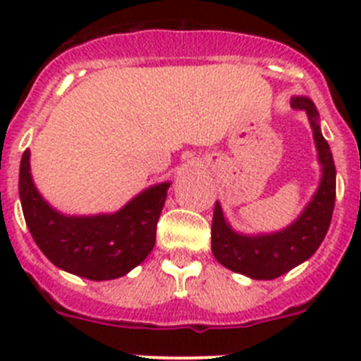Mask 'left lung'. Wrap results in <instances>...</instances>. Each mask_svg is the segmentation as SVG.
<instances>
[{
	"instance_id": "8db88e82",
	"label": "left lung",
	"mask_w": 361,
	"mask_h": 361,
	"mask_svg": "<svg viewBox=\"0 0 361 361\" xmlns=\"http://www.w3.org/2000/svg\"><path fill=\"white\" fill-rule=\"evenodd\" d=\"M293 108L305 110L317 142L322 180L302 215L282 231L266 235H240L226 222L220 204H215L212 224V251L228 269L255 280H273L305 262L320 247L329 229L336 199V168L333 153L318 124V110L311 99L293 97Z\"/></svg>"
}]
</instances>
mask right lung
<instances>
[{
	"label": "right lung",
	"instance_id": "add662e5",
	"mask_svg": "<svg viewBox=\"0 0 361 361\" xmlns=\"http://www.w3.org/2000/svg\"><path fill=\"white\" fill-rule=\"evenodd\" d=\"M168 188L170 183L148 188L111 215L66 216L34 186L28 149L19 166V199L37 247L59 269L97 282L124 276L148 257Z\"/></svg>",
	"mask_w": 361,
	"mask_h": 361
}]
</instances>
